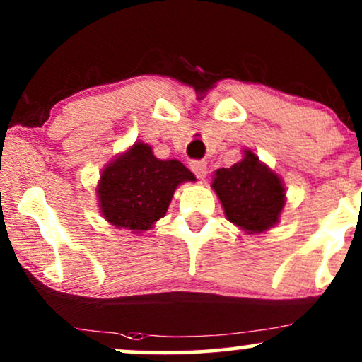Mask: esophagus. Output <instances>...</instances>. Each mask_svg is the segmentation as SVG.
<instances>
[{
  "mask_svg": "<svg viewBox=\"0 0 362 362\" xmlns=\"http://www.w3.org/2000/svg\"><path fill=\"white\" fill-rule=\"evenodd\" d=\"M189 166L191 171L194 173L196 177H199V180H204L206 175H208V164L204 161H191Z\"/></svg>",
  "mask_w": 362,
  "mask_h": 362,
  "instance_id": "1",
  "label": "esophagus"
}]
</instances>
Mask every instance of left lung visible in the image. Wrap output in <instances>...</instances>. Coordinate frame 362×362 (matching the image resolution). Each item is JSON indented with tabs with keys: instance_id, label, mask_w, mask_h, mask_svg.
Here are the masks:
<instances>
[{
	"instance_id": "left-lung-1",
	"label": "left lung",
	"mask_w": 362,
	"mask_h": 362,
	"mask_svg": "<svg viewBox=\"0 0 362 362\" xmlns=\"http://www.w3.org/2000/svg\"><path fill=\"white\" fill-rule=\"evenodd\" d=\"M211 187L228 221L246 234L266 233L279 223L286 204L284 182L251 149L231 168L216 170Z\"/></svg>"
}]
</instances>
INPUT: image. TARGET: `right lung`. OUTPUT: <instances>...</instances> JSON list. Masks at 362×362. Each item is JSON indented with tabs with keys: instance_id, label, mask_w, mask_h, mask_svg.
I'll list each match as a JSON object with an SVG mask.
<instances>
[{
	"instance_id": "add662e5",
	"label": "right lung",
	"mask_w": 362,
	"mask_h": 362,
	"mask_svg": "<svg viewBox=\"0 0 362 362\" xmlns=\"http://www.w3.org/2000/svg\"><path fill=\"white\" fill-rule=\"evenodd\" d=\"M196 177L177 159H158L149 144L136 143L101 171L96 186L100 213L119 229L141 234L166 214L176 187Z\"/></svg>"
}]
</instances>
